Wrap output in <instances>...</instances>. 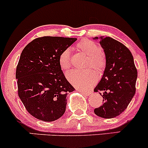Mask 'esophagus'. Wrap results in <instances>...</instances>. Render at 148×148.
<instances>
[{
  "instance_id": "obj_1",
  "label": "esophagus",
  "mask_w": 148,
  "mask_h": 148,
  "mask_svg": "<svg viewBox=\"0 0 148 148\" xmlns=\"http://www.w3.org/2000/svg\"><path fill=\"white\" fill-rule=\"evenodd\" d=\"M81 92H82L84 93L85 95H89L91 93L90 91H81Z\"/></svg>"
}]
</instances>
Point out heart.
<instances>
[{"instance_id":"heart-1","label":"heart","mask_w":148,"mask_h":148,"mask_svg":"<svg viewBox=\"0 0 148 148\" xmlns=\"http://www.w3.org/2000/svg\"><path fill=\"white\" fill-rule=\"evenodd\" d=\"M76 49L88 56L85 67L90 66L94 69L100 70L104 67L105 55L99 49V47L94 42L89 40H82L76 44ZM61 69L67 71L72 64V54L69 49H64L60 53L58 59ZM67 79L76 87L81 89H88L95 83V74L90 69L84 70H72L67 74Z\"/></svg>"}]
</instances>
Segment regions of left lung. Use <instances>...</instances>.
Masks as SVG:
<instances>
[{
	"label": "left lung",
	"mask_w": 148,
	"mask_h": 148,
	"mask_svg": "<svg viewBox=\"0 0 148 148\" xmlns=\"http://www.w3.org/2000/svg\"><path fill=\"white\" fill-rule=\"evenodd\" d=\"M99 40L106 56V68L101 81L94 89L100 93L103 104L94 110L103 118H113L125 111L136 92L137 69L127 47L110 37H95Z\"/></svg>",
	"instance_id": "8db88e82"
}]
</instances>
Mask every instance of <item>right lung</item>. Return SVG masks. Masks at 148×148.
I'll return each mask as SVG.
<instances>
[{"label":"right lung","mask_w":148,"mask_h":148,"mask_svg":"<svg viewBox=\"0 0 148 148\" xmlns=\"http://www.w3.org/2000/svg\"><path fill=\"white\" fill-rule=\"evenodd\" d=\"M76 40L38 37L22 51L16 70L18 95L28 113L38 120L54 121L65 112L67 95L74 88L66 79L58 59Z\"/></svg>","instance_id":"add662e5"}]
</instances>
